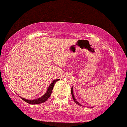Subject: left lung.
<instances>
[{
	"instance_id": "1",
	"label": "left lung",
	"mask_w": 127,
	"mask_h": 127,
	"mask_svg": "<svg viewBox=\"0 0 127 127\" xmlns=\"http://www.w3.org/2000/svg\"><path fill=\"white\" fill-rule=\"evenodd\" d=\"M71 93H72V97H73V101H74V102L76 103V104H78V105H81V106H82V105L81 104H79V103L76 100V99H75V97L74 96V94H73V87H72V89H71Z\"/></svg>"
}]
</instances>
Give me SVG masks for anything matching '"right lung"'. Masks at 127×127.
<instances>
[{"label":"right lung","mask_w":127,"mask_h":127,"mask_svg":"<svg viewBox=\"0 0 127 127\" xmlns=\"http://www.w3.org/2000/svg\"><path fill=\"white\" fill-rule=\"evenodd\" d=\"M59 79H55V80L52 81V82L51 83V84H50V86H49L48 90H47L45 94L44 95H43L42 96L39 97V98L35 99H33V100H30V99H25L24 97H22L20 96L23 101H25V102L29 103L30 104H41V103H43L45 101H46L48 100V99L51 96V95L52 93V89L54 88V86L55 85V83L58 81Z\"/></svg>","instance_id":"obj_1"}]
</instances>
